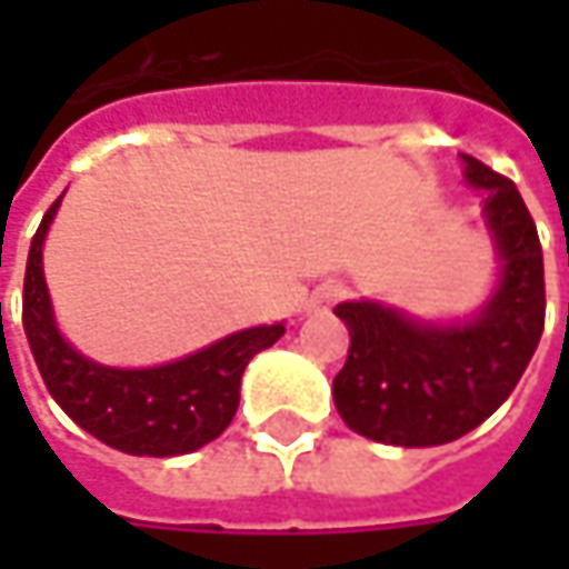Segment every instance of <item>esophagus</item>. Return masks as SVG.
Here are the masks:
<instances>
[{"label": "esophagus", "instance_id": "1", "mask_svg": "<svg viewBox=\"0 0 569 569\" xmlns=\"http://www.w3.org/2000/svg\"><path fill=\"white\" fill-rule=\"evenodd\" d=\"M339 297H341L339 284H319L317 291H313V297H310V303H307V310H310V313H319V310L332 307Z\"/></svg>", "mask_w": 569, "mask_h": 569}]
</instances>
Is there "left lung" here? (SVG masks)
<instances>
[{
	"mask_svg": "<svg viewBox=\"0 0 569 569\" xmlns=\"http://www.w3.org/2000/svg\"><path fill=\"white\" fill-rule=\"evenodd\" d=\"M466 183L485 192L500 278L471 319L427 322L380 300H345L348 361L332 380L341 421L389 447H440L466 437L510 399L545 329V262L513 180L462 154Z\"/></svg>",
	"mask_w": 569,
	"mask_h": 569,
	"instance_id": "1",
	"label": "left lung"
}]
</instances>
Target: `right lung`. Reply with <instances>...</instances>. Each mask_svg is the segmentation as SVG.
<instances>
[{
    "mask_svg": "<svg viewBox=\"0 0 569 569\" xmlns=\"http://www.w3.org/2000/svg\"><path fill=\"white\" fill-rule=\"evenodd\" d=\"M56 199L33 233L24 272V336L56 405L100 443L129 456H183L224 433L240 405V377L252 355L284 336V322L252 326L202 351L158 367H107L62 339L43 278V240Z\"/></svg>",
    "mask_w": 569,
    "mask_h": 569,
    "instance_id": "obj_1",
    "label": "right lung"
}]
</instances>
